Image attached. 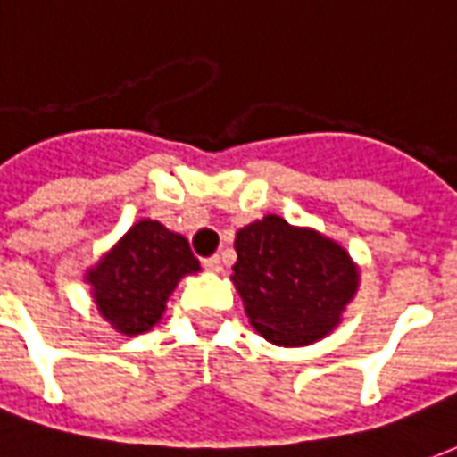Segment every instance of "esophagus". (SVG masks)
I'll list each match as a JSON object with an SVG mask.
<instances>
[{"mask_svg":"<svg viewBox=\"0 0 457 457\" xmlns=\"http://www.w3.org/2000/svg\"><path fill=\"white\" fill-rule=\"evenodd\" d=\"M203 267H205V271H210V274H220L222 271V259L220 257H210L203 262Z\"/></svg>","mask_w":457,"mask_h":457,"instance_id":"obj_1","label":"esophagus"}]
</instances>
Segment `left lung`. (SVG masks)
Here are the masks:
<instances>
[{
  "label": "left lung",
  "mask_w": 457,
  "mask_h": 457,
  "mask_svg": "<svg viewBox=\"0 0 457 457\" xmlns=\"http://www.w3.org/2000/svg\"><path fill=\"white\" fill-rule=\"evenodd\" d=\"M237 288L249 326L274 345L301 347L333 333L360 288L350 252L313 228L264 215L235 237Z\"/></svg>",
  "instance_id": "8db88e82"
}]
</instances>
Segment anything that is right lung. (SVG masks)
<instances>
[{
	"label": "right lung",
	"mask_w": 457,
	"mask_h": 457,
	"mask_svg": "<svg viewBox=\"0 0 457 457\" xmlns=\"http://www.w3.org/2000/svg\"><path fill=\"white\" fill-rule=\"evenodd\" d=\"M198 271L200 262L193 257L188 239L163 228L159 220L144 218L83 278L100 316L120 336L134 337L159 323L180 278Z\"/></svg>",
	"instance_id": "right-lung-1"
}]
</instances>
